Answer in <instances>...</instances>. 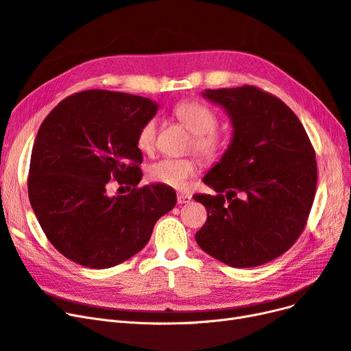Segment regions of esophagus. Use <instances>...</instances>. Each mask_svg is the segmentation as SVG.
I'll use <instances>...</instances> for the list:
<instances>
[{
    "label": "esophagus",
    "mask_w": 351,
    "mask_h": 351,
    "mask_svg": "<svg viewBox=\"0 0 351 351\" xmlns=\"http://www.w3.org/2000/svg\"><path fill=\"white\" fill-rule=\"evenodd\" d=\"M191 200V197L189 195H184V193H178L177 195V203L178 204H186Z\"/></svg>",
    "instance_id": "esophagus-1"
}]
</instances>
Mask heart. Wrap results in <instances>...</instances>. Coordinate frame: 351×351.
I'll return each mask as SVG.
<instances>
[{
    "label": "heart",
    "mask_w": 351,
    "mask_h": 351,
    "mask_svg": "<svg viewBox=\"0 0 351 351\" xmlns=\"http://www.w3.org/2000/svg\"><path fill=\"white\" fill-rule=\"evenodd\" d=\"M177 122L187 129L191 136L190 148L203 160L215 161L226 147V136L217 129V116L212 108L199 100H186L173 108ZM158 125L154 117L145 120L138 130L136 145L142 152H152L156 143ZM196 158H164L151 165L148 176L152 181L173 189H184L189 180L199 171Z\"/></svg>",
    "instance_id": "obj_1"
}]
</instances>
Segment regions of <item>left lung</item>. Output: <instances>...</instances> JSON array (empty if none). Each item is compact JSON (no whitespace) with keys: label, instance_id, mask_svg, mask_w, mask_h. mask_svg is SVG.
Segmentation results:
<instances>
[{"label":"left lung","instance_id":"1","mask_svg":"<svg viewBox=\"0 0 351 351\" xmlns=\"http://www.w3.org/2000/svg\"><path fill=\"white\" fill-rule=\"evenodd\" d=\"M203 95L225 108L234 138L203 178L216 195L193 196L208 210L196 241L228 265L256 267L304 232L317 190L315 149L298 116L267 91L243 86Z\"/></svg>","mask_w":351,"mask_h":351}]
</instances>
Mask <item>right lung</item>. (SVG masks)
I'll list each match as a JSON object with an SVG mask.
<instances>
[{
	"mask_svg": "<svg viewBox=\"0 0 351 351\" xmlns=\"http://www.w3.org/2000/svg\"><path fill=\"white\" fill-rule=\"evenodd\" d=\"M156 110L139 95L88 90L64 99L43 120L32 149L29 199L46 238L66 258L90 269L123 263L176 206L171 187L138 186L136 135ZM113 179L132 190L108 197Z\"/></svg>",
	"mask_w": 351,
	"mask_h": 351,
	"instance_id": "right-lung-1",
	"label": "right lung"
}]
</instances>
